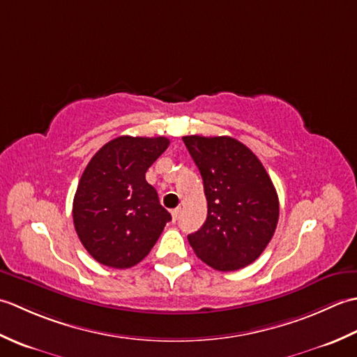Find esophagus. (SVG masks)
<instances>
[{
	"mask_svg": "<svg viewBox=\"0 0 357 357\" xmlns=\"http://www.w3.org/2000/svg\"><path fill=\"white\" fill-rule=\"evenodd\" d=\"M179 215H181V208H174V210H172V218H173V221H178Z\"/></svg>",
	"mask_w": 357,
	"mask_h": 357,
	"instance_id": "esophagus-1",
	"label": "esophagus"
}]
</instances>
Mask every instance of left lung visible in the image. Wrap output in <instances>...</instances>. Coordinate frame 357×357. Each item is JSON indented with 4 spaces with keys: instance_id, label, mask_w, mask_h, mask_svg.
<instances>
[{
    "instance_id": "8db88e82",
    "label": "left lung",
    "mask_w": 357,
    "mask_h": 357,
    "mask_svg": "<svg viewBox=\"0 0 357 357\" xmlns=\"http://www.w3.org/2000/svg\"><path fill=\"white\" fill-rule=\"evenodd\" d=\"M198 165L207 219L188 242L201 261L219 271L255 262L268 245L279 219V199L262 162L230 136H184Z\"/></svg>"
}]
</instances>
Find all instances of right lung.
<instances>
[{"label": "right lung", "instance_id": "right-lung-1", "mask_svg": "<svg viewBox=\"0 0 357 357\" xmlns=\"http://www.w3.org/2000/svg\"><path fill=\"white\" fill-rule=\"evenodd\" d=\"M170 141L118 136L90 159L73 198V224L95 261L112 268L141 262L172 216L146 181Z\"/></svg>", "mask_w": 357, "mask_h": 357}]
</instances>
